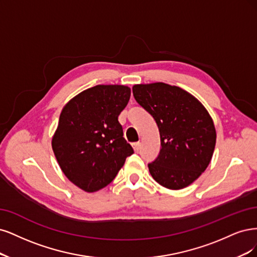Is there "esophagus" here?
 <instances>
[{
    "label": "esophagus",
    "instance_id": "obj_1",
    "mask_svg": "<svg viewBox=\"0 0 257 257\" xmlns=\"http://www.w3.org/2000/svg\"><path fill=\"white\" fill-rule=\"evenodd\" d=\"M132 147H134V150L136 153H138L140 151V147H141V143L140 142H137V143H134L132 144Z\"/></svg>",
    "mask_w": 257,
    "mask_h": 257
}]
</instances>
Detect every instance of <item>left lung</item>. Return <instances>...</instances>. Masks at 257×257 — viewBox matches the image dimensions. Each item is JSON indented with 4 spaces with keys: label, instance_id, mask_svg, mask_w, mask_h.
<instances>
[{
    "label": "left lung",
    "instance_id": "obj_1",
    "mask_svg": "<svg viewBox=\"0 0 257 257\" xmlns=\"http://www.w3.org/2000/svg\"><path fill=\"white\" fill-rule=\"evenodd\" d=\"M132 92L160 132L159 156L148 164L151 175L171 190L191 185L209 165L216 146V128L208 111L187 90L162 82L136 84Z\"/></svg>",
    "mask_w": 257,
    "mask_h": 257
}]
</instances>
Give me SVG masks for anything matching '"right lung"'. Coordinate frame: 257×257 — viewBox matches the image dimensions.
<instances>
[{"label":"right lung","mask_w":257,"mask_h":257,"mask_svg":"<svg viewBox=\"0 0 257 257\" xmlns=\"http://www.w3.org/2000/svg\"><path fill=\"white\" fill-rule=\"evenodd\" d=\"M130 94L126 85H96L71 98L61 112L52 150L65 176L86 192L109 185L134 154L118 121Z\"/></svg>","instance_id":"obj_1"}]
</instances>
